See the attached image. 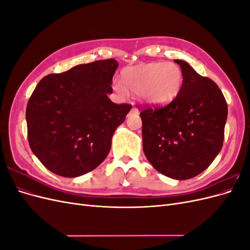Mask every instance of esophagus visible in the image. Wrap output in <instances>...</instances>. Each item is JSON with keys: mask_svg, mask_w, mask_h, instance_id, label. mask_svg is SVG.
Segmentation results:
<instances>
[{"mask_svg": "<svg viewBox=\"0 0 250 250\" xmlns=\"http://www.w3.org/2000/svg\"><path fill=\"white\" fill-rule=\"evenodd\" d=\"M130 113H132V115H138L139 113V110L135 108V107H132L131 110H130Z\"/></svg>", "mask_w": 250, "mask_h": 250, "instance_id": "esophagus-1", "label": "esophagus"}]
</instances>
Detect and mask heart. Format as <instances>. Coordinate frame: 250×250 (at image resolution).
Wrapping results in <instances>:
<instances>
[{
    "label": "heart",
    "instance_id": "heart-1",
    "mask_svg": "<svg viewBox=\"0 0 250 250\" xmlns=\"http://www.w3.org/2000/svg\"><path fill=\"white\" fill-rule=\"evenodd\" d=\"M123 84L112 83L115 92L124 97L129 93L152 106H164L176 99L184 84V74L173 62H153L127 66L122 71Z\"/></svg>",
    "mask_w": 250,
    "mask_h": 250
}]
</instances>
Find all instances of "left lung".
Listing matches in <instances>:
<instances>
[{
  "label": "left lung",
  "mask_w": 250,
  "mask_h": 250,
  "mask_svg": "<svg viewBox=\"0 0 250 250\" xmlns=\"http://www.w3.org/2000/svg\"><path fill=\"white\" fill-rule=\"evenodd\" d=\"M174 62L184 74L183 88L167 106L141 112L143 150L156 171L186 180L206 170L220 152L228 104L213 80L185 60Z\"/></svg>",
  "instance_id": "1"
}]
</instances>
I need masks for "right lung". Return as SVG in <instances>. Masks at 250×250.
Returning <instances> with one entry per match:
<instances>
[{
    "label": "right lung",
    "mask_w": 250,
    "mask_h": 250,
    "mask_svg": "<svg viewBox=\"0 0 250 250\" xmlns=\"http://www.w3.org/2000/svg\"><path fill=\"white\" fill-rule=\"evenodd\" d=\"M118 66L115 59L78 64L35 87L26 109L28 141L51 172L78 177L108 155L112 135L131 109L108 98Z\"/></svg>",
    "instance_id": "add662e5"
}]
</instances>
